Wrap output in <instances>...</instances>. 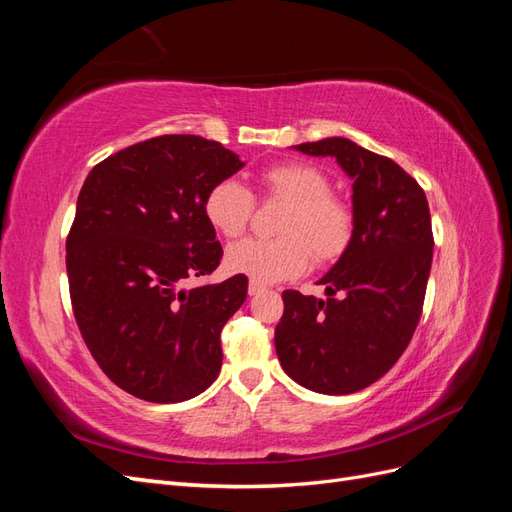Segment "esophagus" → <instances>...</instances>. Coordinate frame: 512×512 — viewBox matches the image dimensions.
<instances>
[{"label": "esophagus", "mask_w": 512, "mask_h": 512, "mask_svg": "<svg viewBox=\"0 0 512 512\" xmlns=\"http://www.w3.org/2000/svg\"><path fill=\"white\" fill-rule=\"evenodd\" d=\"M265 290H267V286H265V284H260V282H256V280H252V282H250V286H247V292H250L252 297H254V294L265 292Z\"/></svg>", "instance_id": "obj_1"}]
</instances>
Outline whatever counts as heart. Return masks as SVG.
Returning a JSON list of instances; mask_svg holds the SVG:
<instances>
[{
  "label": "heart",
  "mask_w": 512,
  "mask_h": 512,
  "mask_svg": "<svg viewBox=\"0 0 512 512\" xmlns=\"http://www.w3.org/2000/svg\"><path fill=\"white\" fill-rule=\"evenodd\" d=\"M267 196L290 203L277 239H243L228 247L232 273L256 282H282L301 275L312 260H333L352 237V211L331 194L329 177L316 166L284 162L262 173ZM205 218L226 239L241 237L254 213V194L237 179H222L205 196Z\"/></svg>",
  "instance_id": "1"
}]
</instances>
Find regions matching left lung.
Here are the masks:
<instances>
[{
    "label": "left lung",
    "instance_id": "obj_1",
    "mask_svg": "<svg viewBox=\"0 0 512 512\" xmlns=\"http://www.w3.org/2000/svg\"><path fill=\"white\" fill-rule=\"evenodd\" d=\"M294 149L335 158L352 179V237L318 282L327 301L284 290L275 350L305 389L348 395L397 363L421 320L433 258L429 205L404 168L348 138Z\"/></svg>",
    "mask_w": 512,
    "mask_h": 512
}]
</instances>
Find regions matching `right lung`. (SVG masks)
Returning <instances> with one entry per match:
<instances>
[{
    "label": "right lung",
    "mask_w": 512,
    "mask_h": 512,
    "mask_svg": "<svg viewBox=\"0 0 512 512\" xmlns=\"http://www.w3.org/2000/svg\"><path fill=\"white\" fill-rule=\"evenodd\" d=\"M243 168L194 134H164L91 168L66 241L76 324L104 374L126 393L177 404L213 384L220 333L247 297V277L183 288L220 265L205 196Z\"/></svg>",
    "instance_id": "add662e5"
}]
</instances>
